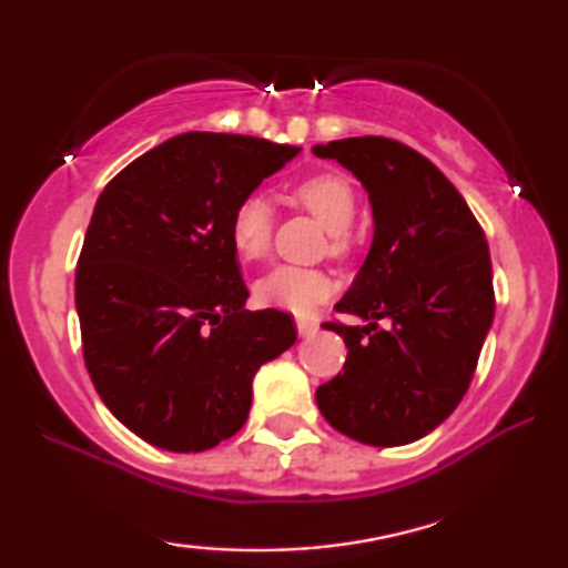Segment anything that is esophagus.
<instances>
[{"mask_svg":"<svg viewBox=\"0 0 568 568\" xmlns=\"http://www.w3.org/2000/svg\"><path fill=\"white\" fill-rule=\"evenodd\" d=\"M297 333L302 338H310L317 333V323L315 321H307V317H297Z\"/></svg>","mask_w":568,"mask_h":568,"instance_id":"esophagus-1","label":"esophagus"}]
</instances>
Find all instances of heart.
Masks as SVG:
<instances>
[{
  "mask_svg": "<svg viewBox=\"0 0 568 568\" xmlns=\"http://www.w3.org/2000/svg\"><path fill=\"white\" fill-rule=\"evenodd\" d=\"M292 199L307 209L331 232V251H346V227L354 220L356 199L352 183L338 173H315L292 185ZM274 214L261 196H245L230 214V243L243 261L268 253ZM333 292V282L317 268L276 266L253 284V300L263 307L307 315Z\"/></svg>",
  "mask_w": 568,
  "mask_h": 568,
  "instance_id": "b5f03b06",
  "label": "heart"
}]
</instances>
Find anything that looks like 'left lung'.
<instances>
[{"label":"left lung","instance_id":"left-lung-1","mask_svg":"<svg viewBox=\"0 0 568 568\" xmlns=\"http://www.w3.org/2000/svg\"><path fill=\"white\" fill-rule=\"evenodd\" d=\"M367 191L375 237L336 310L367 325L325 323L348 348L344 372L315 390L333 429L372 447L416 442L468 390L494 323L486 235L424 154L385 136L315 144ZM392 323L377 329L376 321Z\"/></svg>","mask_w":568,"mask_h":568}]
</instances>
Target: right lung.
<instances>
[{
    "label": "right lung",
    "mask_w": 568,
    "mask_h": 568,
    "mask_svg": "<svg viewBox=\"0 0 568 568\" xmlns=\"http://www.w3.org/2000/svg\"><path fill=\"white\" fill-rule=\"evenodd\" d=\"M300 146L189 131L100 193L74 302L90 379L150 445L204 453L243 429L253 377L297 341L282 310H245L230 214Z\"/></svg>",
    "instance_id": "right-lung-1"
}]
</instances>
